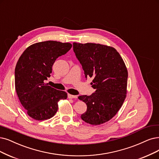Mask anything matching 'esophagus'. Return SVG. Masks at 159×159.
Masks as SVG:
<instances>
[{"label": "esophagus", "mask_w": 159, "mask_h": 159, "mask_svg": "<svg viewBox=\"0 0 159 159\" xmlns=\"http://www.w3.org/2000/svg\"><path fill=\"white\" fill-rule=\"evenodd\" d=\"M67 96H68V98H69V99H73V98H77V96H73V95L70 94V93H68V94H67Z\"/></svg>", "instance_id": "esophagus-1"}]
</instances>
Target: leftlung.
<instances>
[{"mask_svg": "<svg viewBox=\"0 0 159 159\" xmlns=\"http://www.w3.org/2000/svg\"><path fill=\"white\" fill-rule=\"evenodd\" d=\"M73 50L86 78H93L96 92L79 96L87 105L81 119L92 125L111 120L119 111L127 93L128 70L119 53L113 47L96 43H73Z\"/></svg>", "mask_w": 159, "mask_h": 159, "instance_id": "obj_1", "label": "left lung"}]
</instances>
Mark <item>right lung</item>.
Instances as JSON below:
<instances>
[{
	"mask_svg": "<svg viewBox=\"0 0 159 159\" xmlns=\"http://www.w3.org/2000/svg\"><path fill=\"white\" fill-rule=\"evenodd\" d=\"M72 44L54 40L34 43L25 49L15 69V88L27 115L37 120L52 118L58 109V102L67 93L46 84L56 59L71 48Z\"/></svg>",
	"mask_w": 159,
	"mask_h": 159,
	"instance_id": "add662e5",
	"label": "right lung"
}]
</instances>
